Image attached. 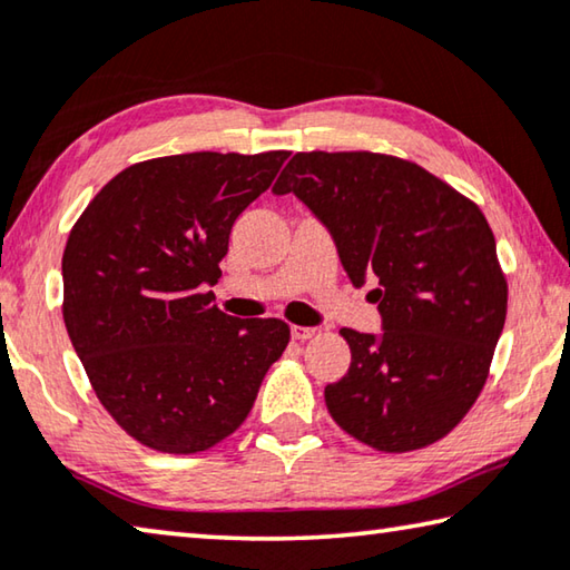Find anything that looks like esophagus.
I'll list each match as a JSON object with an SVG mask.
<instances>
[{"label":"esophagus","mask_w":570,"mask_h":570,"mask_svg":"<svg viewBox=\"0 0 570 570\" xmlns=\"http://www.w3.org/2000/svg\"><path fill=\"white\" fill-rule=\"evenodd\" d=\"M314 332H317L314 327H299V324H294V327H292V337L304 342V340H312Z\"/></svg>","instance_id":"esophagus-1"}]
</instances>
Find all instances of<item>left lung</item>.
<instances>
[{
    "label": "left lung",
    "instance_id": "1",
    "mask_svg": "<svg viewBox=\"0 0 570 570\" xmlns=\"http://www.w3.org/2000/svg\"><path fill=\"white\" fill-rule=\"evenodd\" d=\"M294 193L337 246L350 282L377 288L383 330H342L352 363L324 387L337 426L377 451L429 446L482 393L508 314V282L480 207L413 161L299 151L274 195Z\"/></svg>",
    "mask_w": 570,
    "mask_h": 570
}]
</instances>
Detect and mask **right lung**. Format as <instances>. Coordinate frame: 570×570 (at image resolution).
Masks as SVG:
<instances>
[{"label": "right lung", "mask_w": 570, "mask_h": 570, "mask_svg": "<svg viewBox=\"0 0 570 570\" xmlns=\"http://www.w3.org/2000/svg\"><path fill=\"white\" fill-rule=\"evenodd\" d=\"M288 151L159 157L119 171L70 230L62 320L98 401L144 446L197 454L230 436L288 345L282 320L213 306L238 215Z\"/></svg>", "instance_id": "obj_1"}]
</instances>
